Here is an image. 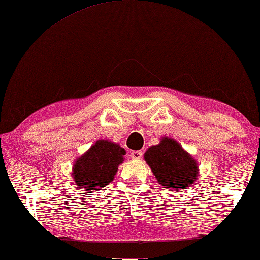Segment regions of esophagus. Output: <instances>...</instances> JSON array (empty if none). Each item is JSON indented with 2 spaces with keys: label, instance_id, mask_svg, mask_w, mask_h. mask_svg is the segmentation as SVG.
I'll list each match as a JSON object with an SVG mask.
<instances>
[{
  "label": "esophagus",
  "instance_id": "esophagus-1",
  "mask_svg": "<svg viewBox=\"0 0 260 260\" xmlns=\"http://www.w3.org/2000/svg\"><path fill=\"white\" fill-rule=\"evenodd\" d=\"M143 156V152L141 151H133L131 153V157L133 159H140Z\"/></svg>",
  "mask_w": 260,
  "mask_h": 260
}]
</instances>
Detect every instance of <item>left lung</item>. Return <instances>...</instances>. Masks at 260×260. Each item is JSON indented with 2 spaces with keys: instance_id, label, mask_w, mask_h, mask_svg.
Returning a JSON list of instances; mask_svg holds the SVG:
<instances>
[{
  "instance_id": "left-lung-1",
  "label": "left lung",
  "mask_w": 260,
  "mask_h": 260,
  "mask_svg": "<svg viewBox=\"0 0 260 260\" xmlns=\"http://www.w3.org/2000/svg\"><path fill=\"white\" fill-rule=\"evenodd\" d=\"M144 158L164 189L180 191L190 187L198 178L196 159L170 137H163L158 145L148 148Z\"/></svg>"
}]
</instances>
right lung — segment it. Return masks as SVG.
<instances>
[{"label":"right lung","mask_w":260,"mask_h":260,"mask_svg":"<svg viewBox=\"0 0 260 260\" xmlns=\"http://www.w3.org/2000/svg\"><path fill=\"white\" fill-rule=\"evenodd\" d=\"M125 154L124 148L116 143L97 141L74 163L73 178L76 184L86 193L103 189L114 180Z\"/></svg>","instance_id":"1"}]
</instances>
